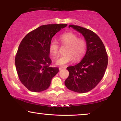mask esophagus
Here are the masks:
<instances>
[{
    "mask_svg": "<svg viewBox=\"0 0 121 121\" xmlns=\"http://www.w3.org/2000/svg\"><path fill=\"white\" fill-rule=\"evenodd\" d=\"M66 69V67H60L59 68V70H62V69Z\"/></svg>",
    "mask_w": 121,
    "mask_h": 121,
    "instance_id": "esophagus-1",
    "label": "esophagus"
}]
</instances>
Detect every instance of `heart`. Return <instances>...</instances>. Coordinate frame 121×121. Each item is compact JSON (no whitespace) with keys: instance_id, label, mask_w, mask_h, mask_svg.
<instances>
[{"instance_id":"obj_1","label":"heart","mask_w":121,"mask_h":121,"mask_svg":"<svg viewBox=\"0 0 121 121\" xmlns=\"http://www.w3.org/2000/svg\"><path fill=\"white\" fill-rule=\"evenodd\" d=\"M62 43L69 45L66 50V55L60 56L55 63L59 66H66L71 63L74 59L78 61L84 56L85 53L86 44L85 40L78 38V36L73 32H66L60 37ZM49 51L51 55L56 57L59 53V44L55 40H52L49 43Z\"/></svg>"}]
</instances>
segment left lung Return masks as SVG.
<instances>
[{
	"label": "left lung",
	"instance_id": "obj_1",
	"mask_svg": "<svg viewBox=\"0 0 121 121\" xmlns=\"http://www.w3.org/2000/svg\"><path fill=\"white\" fill-rule=\"evenodd\" d=\"M69 27L82 35L86 41V52L81 62L67 67L69 75L65 81L66 87L77 93L91 91L103 78L108 66V56L101 39L92 30L80 26Z\"/></svg>",
	"mask_w": 121,
	"mask_h": 121
}]
</instances>
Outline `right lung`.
Returning <instances> with one entry per match:
<instances>
[{"label": "right lung", "mask_w": 121, "mask_h": 121, "mask_svg": "<svg viewBox=\"0 0 121 121\" xmlns=\"http://www.w3.org/2000/svg\"><path fill=\"white\" fill-rule=\"evenodd\" d=\"M66 24H47L30 32L21 41L15 56L19 80L29 91L40 92L49 87L53 77L59 71L50 67L49 43Z\"/></svg>", "instance_id": "obj_1"}]
</instances>
